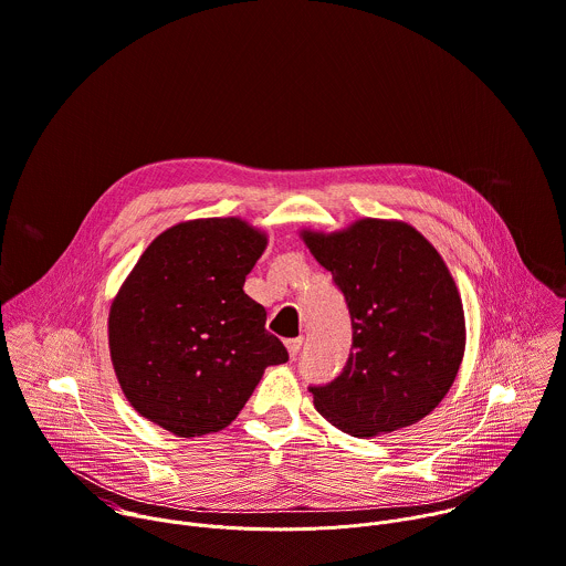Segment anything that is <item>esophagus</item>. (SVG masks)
Wrapping results in <instances>:
<instances>
[{"label":"esophagus","mask_w":566,"mask_h":566,"mask_svg":"<svg viewBox=\"0 0 566 566\" xmlns=\"http://www.w3.org/2000/svg\"><path fill=\"white\" fill-rule=\"evenodd\" d=\"M302 337H293V339H286V348H289V355L291 357H295L297 353H300V348H302Z\"/></svg>","instance_id":"34e87169"}]
</instances>
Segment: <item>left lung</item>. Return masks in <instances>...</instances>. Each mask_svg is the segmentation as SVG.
Segmentation results:
<instances>
[{"mask_svg":"<svg viewBox=\"0 0 566 566\" xmlns=\"http://www.w3.org/2000/svg\"><path fill=\"white\" fill-rule=\"evenodd\" d=\"M350 315L353 344L335 380L308 387L339 431L370 438L411 427L449 394L464 355V311L440 253L409 224L359 220L304 233Z\"/></svg>","mask_w":566,"mask_h":566,"instance_id":"8db88e82","label":"left lung"}]
</instances>
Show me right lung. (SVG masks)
Here are the masks:
<instances>
[{"instance_id": "1", "label": "right lung", "mask_w": 566, "mask_h": 566, "mask_svg": "<svg viewBox=\"0 0 566 566\" xmlns=\"http://www.w3.org/2000/svg\"><path fill=\"white\" fill-rule=\"evenodd\" d=\"M266 238L238 218L184 222L144 251L108 315L111 359L133 409L179 436L229 427L271 364L289 359L244 280Z\"/></svg>"}]
</instances>
